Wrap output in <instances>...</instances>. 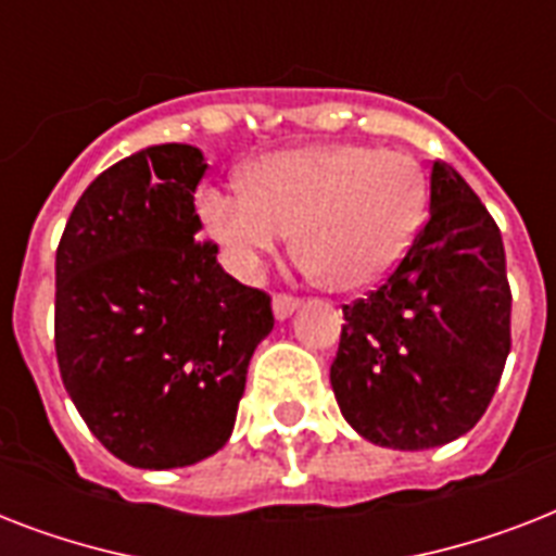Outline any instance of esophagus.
<instances>
[{
	"label": "esophagus",
	"instance_id": "obj_1",
	"mask_svg": "<svg viewBox=\"0 0 556 556\" xmlns=\"http://www.w3.org/2000/svg\"><path fill=\"white\" fill-rule=\"evenodd\" d=\"M296 305H300L296 296L274 294V317H277V320H288V317L296 312Z\"/></svg>",
	"mask_w": 556,
	"mask_h": 556
}]
</instances>
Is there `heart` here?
<instances>
[{
  "label": "heart",
  "mask_w": 556,
  "mask_h": 556,
  "mask_svg": "<svg viewBox=\"0 0 556 556\" xmlns=\"http://www.w3.org/2000/svg\"><path fill=\"white\" fill-rule=\"evenodd\" d=\"M427 210L421 164L364 143L270 152L244 169L242 190H204L199 218L244 282L294 230V251L329 291L378 286L409 251Z\"/></svg>",
  "instance_id": "b5f03b06"
}]
</instances>
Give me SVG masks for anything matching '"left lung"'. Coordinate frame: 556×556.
<instances>
[{"label": "left lung", "mask_w": 556, "mask_h": 556, "mask_svg": "<svg viewBox=\"0 0 556 556\" xmlns=\"http://www.w3.org/2000/svg\"><path fill=\"white\" fill-rule=\"evenodd\" d=\"M331 389L366 441L430 450L473 430L510 352V286L493 216L432 161L430 216L383 286L343 305Z\"/></svg>", "instance_id": "1"}]
</instances>
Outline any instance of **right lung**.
<instances>
[{
    "instance_id": "right-lung-1",
    "label": "right lung",
    "mask_w": 556,
    "mask_h": 556,
    "mask_svg": "<svg viewBox=\"0 0 556 556\" xmlns=\"http://www.w3.org/2000/svg\"><path fill=\"white\" fill-rule=\"evenodd\" d=\"M190 143H159L100 173L56 248L54 346L94 439L143 470L195 465L230 439L270 296L201 242Z\"/></svg>"
}]
</instances>
